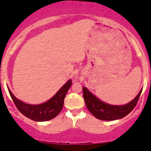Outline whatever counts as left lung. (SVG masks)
Instances as JSON below:
<instances>
[{
    "instance_id": "1",
    "label": "left lung",
    "mask_w": 151,
    "mask_h": 151,
    "mask_svg": "<svg viewBox=\"0 0 151 151\" xmlns=\"http://www.w3.org/2000/svg\"><path fill=\"white\" fill-rule=\"evenodd\" d=\"M142 92V89L140 90L136 97L127 104L123 105H113L101 101L87 88L83 86L84 101L89 112L97 119L106 121L122 119L128 115L137 104Z\"/></svg>"
}]
</instances>
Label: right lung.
<instances>
[{
    "label": "right lung",
    "instance_id": "1",
    "mask_svg": "<svg viewBox=\"0 0 151 151\" xmlns=\"http://www.w3.org/2000/svg\"><path fill=\"white\" fill-rule=\"evenodd\" d=\"M71 84L72 82L70 79L51 99L40 104H30L23 102L12 93L9 87L7 89L16 108L24 116L35 121L43 122L53 119L60 113L63 108L64 99Z\"/></svg>",
    "mask_w": 151,
    "mask_h": 151
}]
</instances>
